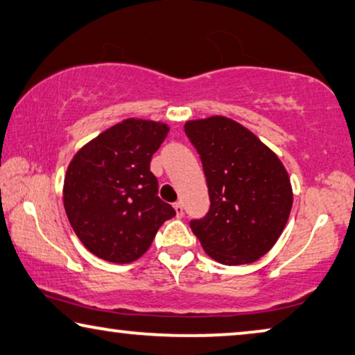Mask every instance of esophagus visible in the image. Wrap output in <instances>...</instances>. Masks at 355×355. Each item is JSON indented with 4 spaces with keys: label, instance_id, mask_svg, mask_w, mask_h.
Here are the masks:
<instances>
[{
    "label": "esophagus",
    "instance_id": "esophagus-1",
    "mask_svg": "<svg viewBox=\"0 0 355 355\" xmlns=\"http://www.w3.org/2000/svg\"><path fill=\"white\" fill-rule=\"evenodd\" d=\"M173 209H175L178 218H182V216H183V204L178 200V202L173 204Z\"/></svg>",
    "mask_w": 355,
    "mask_h": 355
}]
</instances>
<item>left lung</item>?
<instances>
[{"label": "left lung", "mask_w": 355, "mask_h": 355, "mask_svg": "<svg viewBox=\"0 0 355 355\" xmlns=\"http://www.w3.org/2000/svg\"><path fill=\"white\" fill-rule=\"evenodd\" d=\"M184 134L202 162L210 207L189 221L209 257L247 264L271 250L293 204L288 173L250 130L225 116L188 121Z\"/></svg>", "instance_id": "1"}]
</instances>
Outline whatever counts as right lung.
<instances>
[{
    "mask_svg": "<svg viewBox=\"0 0 355 355\" xmlns=\"http://www.w3.org/2000/svg\"><path fill=\"white\" fill-rule=\"evenodd\" d=\"M168 127L125 119L81 148L68 166L63 205L89 252L111 263H130L150 248L157 230L175 216L157 196L150 162Z\"/></svg>",
    "mask_w": 355,
    "mask_h": 355,
    "instance_id": "1",
    "label": "right lung"
}]
</instances>
